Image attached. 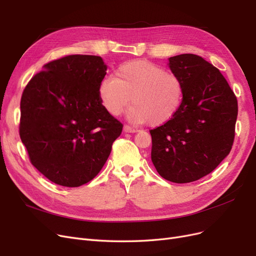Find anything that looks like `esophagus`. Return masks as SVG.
<instances>
[{
    "mask_svg": "<svg viewBox=\"0 0 256 256\" xmlns=\"http://www.w3.org/2000/svg\"><path fill=\"white\" fill-rule=\"evenodd\" d=\"M124 131H125V132H128V134H132V132H136V129L131 128L128 125H125V126H124Z\"/></svg>",
    "mask_w": 256,
    "mask_h": 256,
    "instance_id": "34e87169",
    "label": "esophagus"
}]
</instances>
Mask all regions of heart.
<instances>
[{
	"instance_id": "heart-1",
	"label": "heart",
	"mask_w": 256,
	"mask_h": 256,
	"mask_svg": "<svg viewBox=\"0 0 256 256\" xmlns=\"http://www.w3.org/2000/svg\"><path fill=\"white\" fill-rule=\"evenodd\" d=\"M98 94L104 109L113 116L120 115L132 98L129 120L157 127L171 120L180 109L184 90L174 72L147 60H130L116 69L115 76L100 82Z\"/></svg>"
}]
</instances>
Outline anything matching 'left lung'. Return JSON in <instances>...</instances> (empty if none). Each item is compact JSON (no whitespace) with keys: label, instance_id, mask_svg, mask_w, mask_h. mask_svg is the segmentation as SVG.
Wrapping results in <instances>:
<instances>
[{"label":"left lung","instance_id":"left-lung-1","mask_svg":"<svg viewBox=\"0 0 256 256\" xmlns=\"http://www.w3.org/2000/svg\"><path fill=\"white\" fill-rule=\"evenodd\" d=\"M168 62L184 95L174 118L150 130L152 161L164 180L186 184L212 172L230 154L238 104L219 69L203 58L187 53Z\"/></svg>","mask_w":256,"mask_h":256}]
</instances>
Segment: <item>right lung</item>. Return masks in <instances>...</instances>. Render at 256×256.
Segmentation results:
<instances>
[{
  "label": "right lung",
  "instance_id": "1",
  "mask_svg": "<svg viewBox=\"0 0 256 256\" xmlns=\"http://www.w3.org/2000/svg\"><path fill=\"white\" fill-rule=\"evenodd\" d=\"M44 69L22 92L21 141L49 180L80 187L100 172L122 130L99 98L106 66L100 56L72 54Z\"/></svg>",
  "mask_w": 256,
  "mask_h": 256
}]
</instances>
